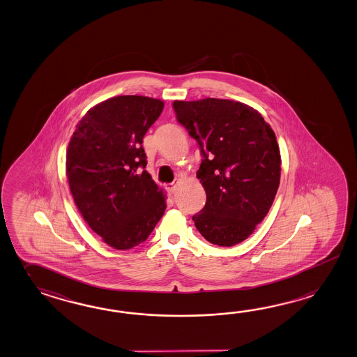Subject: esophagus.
Instances as JSON below:
<instances>
[{
    "mask_svg": "<svg viewBox=\"0 0 357 357\" xmlns=\"http://www.w3.org/2000/svg\"><path fill=\"white\" fill-rule=\"evenodd\" d=\"M167 190L170 192V195H173L175 193V190H176V183H172V184H167Z\"/></svg>",
    "mask_w": 357,
    "mask_h": 357,
    "instance_id": "34e87169",
    "label": "esophagus"
}]
</instances>
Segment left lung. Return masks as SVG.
Listing matches in <instances>:
<instances>
[{
	"label": "left lung",
	"instance_id": "1",
	"mask_svg": "<svg viewBox=\"0 0 357 357\" xmlns=\"http://www.w3.org/2000/svg\"><path fill=\"white\" fill-rule=\"evenodd\" d=\"M173 109L202 155L197 178L206 204L192 220L213 245L243 242L269 213L280 182L273 129L252 107L230 100L174 101Z\"/></svg>",
	"mask_w": 357,
	"mask_h": 357
}]
</instances>
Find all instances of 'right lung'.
<instances>
[{"instance_id":"1","label":"right lung","mask_w":357,"mask_h":357,"mask_svg":"<svg viewBox=\"0 0 357 357\" xmlns=\"http://www.w3.org/2000/svg\"><path fill=\"white\" fill-rule=\"evenodd\" d=\"M164 102L118 96L82 118L66 152L74 202L91 229L116 250L144 242L165 213L162 190L144 170L143 137Z\"/></svg>"}]
</instances>
